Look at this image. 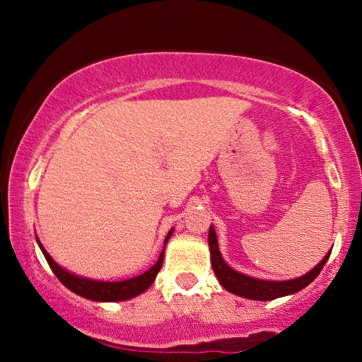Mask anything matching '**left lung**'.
I'll return each mask as SVG.
<instances>
[{"label":"left lung","mask_w":362,"mask_h":362,"mask_svg":"<svg viewBox=\"0 0 362 362\" xmlns=\"http://www.w3.org/2000/svg\"><path fill=\"white\" fill-rule=\"evenodd\" d=\"M207 242H209V252H211V265H213V271L218 277V281L221 282V286L230 293L236 294V296L247 298V300H255V301H271L276 298L289 296V294L298 293V291L305 289L306 286L311 284L320 271L323 269V265L327 264L330 252L323 257L322 260L311 269L310 272H306L305 276L296 277V279L289 281H265V279H257V277L247 276L235 271L233 267L224 262L218 247V236H216L214 228H209V236H207Z\"/></svg>","instance_id":"left-lung-1"}]
</instances>
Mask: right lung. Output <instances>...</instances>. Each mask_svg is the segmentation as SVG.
I'll return each instance as SVG.
<instances>
[{
    "instance_id": "right-lung-1",
    "label": "right lung",
    "mask_w": 362,
    "mask_h": 362,
    "mask_svg": "<svg viewBox=\"0 0 362 362\" xmlns=\"http://www.w3.org/2000/svg\"><path fill=\"white\" fill-rule=\"evenodd\" d=\"M173 233V228L168 231L167 238H165V247H167L170 236ZM37 243H39L40 250H42L45 260H47L49 267L52 269V272L56 274V277L59 279L62 284L66 286L69 291H73L78 296L86 298V300L91 301H126L131 300V298L139 296L141 293H144L149 286L153 284V281L156 279V274L160 272L161 265H163V257H165V248L161 250L160 257H158L156 264L153 265L151 269L146 272L139 274V276L131 277V279L126 281H97V279H88V277L76 276V274L66 271L64 267H61L59 264H56L51 255H49L47 250L42 247V243L37 238Z\"/></svg>"
}]
</instances>
